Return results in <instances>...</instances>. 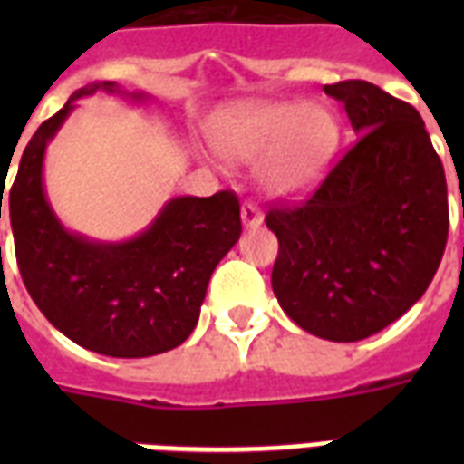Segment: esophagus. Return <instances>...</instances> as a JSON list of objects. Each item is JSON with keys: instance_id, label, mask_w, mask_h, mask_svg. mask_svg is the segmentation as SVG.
Returning a JSON list of instances; mask_svg holds the SVG:
<instances>
[{"instance_id": "34e87169", "label": "esophagus", "mask_w": 464, "mask_h": 464, "mask_svg": "<svg viewBox=\"0 0 464 464\" xmlns=\"http://www.w3.org/2000/svg\"><path fill=\"white\" fill-rule=\"evenodd\" d=\"M240 218H243L246 228H260L262 221H265V214L253 202H246L243 204V211H240Z\"/></svg>"}]
</instances>
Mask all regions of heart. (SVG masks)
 Masks as SVG:
<instances>
[{
	"instance_id": "heart-1",
	"label": "heart",
	"mask_w": 464,
	"mask_h": 464,
	"mask_svg": "<svg viewBox=\"0 0 464 464\" xmlns=\"http://www.w3.org/2000/svg\"><path fill=\"white\" fill-rule=\"evenodd\" d=\"M342 140L332 108L304 101H262L231 112L214 132V147L231 163H260L269 197L296 199L330 170Z\"/></svg>"
}]
</instances>
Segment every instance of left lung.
I'll list each match as a JSON object with an SVG mask.
<instances>
[{"label":"left lung","instance_id":"1","mask_svg":"<svg viewBox=\"0 0 464 464\" xmlns=\"http://www.w3.org/2000/svg\"><path fill=\"white\" fill-rule=\"evenodd\" d=\"M324 93L359 140L308 202L267 214L279 238L272 289L305 332L359 342L429 289L448 240L446 173L410 103L359 79Z\"/></svg>","mask_w":464,"mask_h":464}]
</instances>
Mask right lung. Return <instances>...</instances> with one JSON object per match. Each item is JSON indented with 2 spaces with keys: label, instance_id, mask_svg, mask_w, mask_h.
<instances>
[{
  "label": "right lung",
  "instance_id": "1",
  "mask_svg": "<svg viewBox=\"0 0 464 464\" xmlns=\"http://www.w3.org/2000/svg\"><path fill=\"white\" fill-rule=\"evenodd\" d=\"M96 91L132 103L144 91L96 82L69 98L28 141L9 192L16 262L40 313L89 352L141 359L170 352L192 334L211 272L240 238V204L233 192L173 197L141 233L96 240L69 231L47 199L43 166L47 144L76 101ZM0 197V218H2Z\"/></svg>",
  "mask_w": 464,
  "mask_h": 464
}]
</instances>
